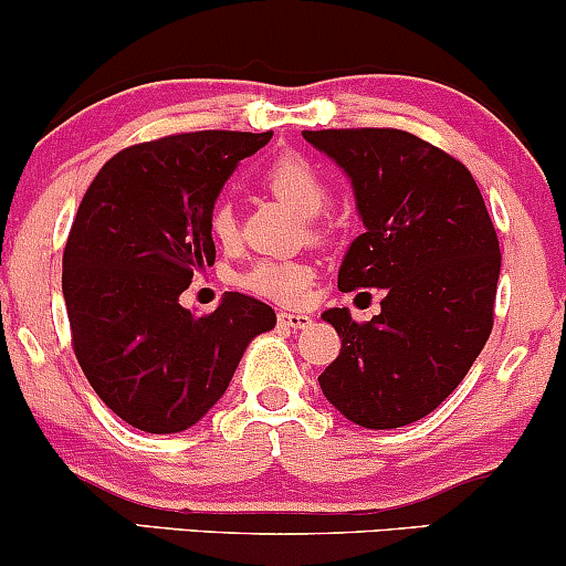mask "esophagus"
Here are the masks:
<instances>
[{"instance_id":"esophagus-1","label":"esophagus","mask_w":566,"mask_h":566,"mask_svg":"<svg viewBox=\"0 0 566 566\" xmlns=\"http://www.w3.org/2000/svg\"><path fill=\"white\" fill-rule=\"evenodd\" d=\"M279 327H287V329H305L311 324V316L308 314H287V311H282V314L276 316Z\"/></svg>"}]
</instances>
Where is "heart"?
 <instances>
[{"mask_svg": "<svg viewBox=\"0 0 566 566\" xmlns=\"http://www.w3.org/2000/svg\"><path fill=\"white\" fill-rule=\"evenodd\" d=\"M263 184L274 197L290 205L297 216L316 218L329 205V186L322 172L301 154H282L265 167ZM210 231L220 244L231 247L239 239V220L229 201H218L210 212ZM314 269L303 261H258L242 276V287L271 301L303 303Z\"/></svg>", "mask_w": 566, "mask_h": 566, "instance_id": "obj_1", "label": "heart"}]
</instances>
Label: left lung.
<instances>
[{"mask_svg":"<svg viewBox=\"0 0 566 566\" xmlns=\"http://www.w3.org/2000/svg\"><path fill=\"white\" fill-rule=\"evenodd\" d=\"M348 175L365 233L337 287L382 290L380 314L359 324L324 311L340 335L322 394L361 428H401L433 412L465 378L492 333L500 244L473 175L405 129H305Z\"/></svg>","mask_w":566,"mask_h":566,"instance_id":"left-lung-1","label":"left lung"}]
</instances>
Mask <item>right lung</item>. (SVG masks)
Instances as JSON below:
<instances>
[{
    "label": "right lung",
    "mask_w": 566,
    "mask_h": 566,
    "mask_svg": "<svg viewBox=\"0 0 566 566\" xmlns=\"http://www.w3.org/2000/svg\"><path fill=\"white\" fill-rule=\"evenodd\" d=\"M274 133L167 135L119 151L90 184L63 250V297L82 373L103 405L146 433L199 423L226 394L271 305L226 292L212 314L180 305L216 263L210 212L226 180Z\"/></svg>",
    "instance_id": "1"
}]
</instances>
